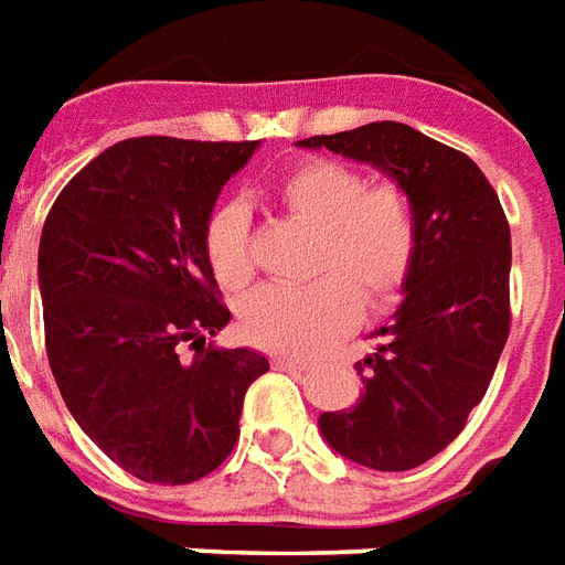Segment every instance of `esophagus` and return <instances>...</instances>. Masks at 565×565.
<instances>
[{
	"label": "esophagus",
	"instance_id": "esophagus-1",
	"mask_svg": "<svg viewBox=\"0 0 565 565\" xmlns=\"http://www.w3.org/2000/svg\"><path fill=\"white\" fill-rule=\"evenodd\" d=\"M275 367H281V371H308V362L302 359H294V356H275Z\"/></svg>",
	"mask_w": 565,
	"mask_h": 565
}]
</instances>
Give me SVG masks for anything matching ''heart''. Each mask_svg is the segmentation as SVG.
Segmentation results:
<instances>
[{"mask_svg": "<svg viewBox=\"0 0 565 565\" xmlns=\"http://www.w3.org/2000/svg\"><path fill=\"white\" fill-rule=\"evenodd\" d=\"M278 200L315 230L305 287H260L239 308L245 335L278 353H320L359 320V302L380 311L401 299L419 250L416 206L398 182L367 185L341 161H308L278 185ZM206 260L218 284L242 290L257 275L250 215L218 209L206 227Z\"/></svg>", "mask_w": 565, "mask_h": 565, "instance_id": "1", "label": "heart"}]
</instances>
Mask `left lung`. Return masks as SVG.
Segmentation results:
<instances>
[{"instance_id":"left-lung-1","label":"left lung","mask_w":565,"mask_h":565,"mask_svg":"<svg viewBox=\"0 0 565 565\" xmlns=\"http://www.w3.org/2000/svg\"><path fill=\"white\" fill-rule=\"evenodd\" d=\"M299 146L380 167L407 188L419 250L377 353L356 362L365 392L323 413L320 431L350 461L398 473L431 461L463 431L503 353L512 308V236L500 198L473 158L404 122L317 134Z\"/></svg>"}]
</instances>
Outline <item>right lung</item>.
Wrapping results in <instances>:
<instances>
[{
    "label": "right lung",
    "mask_w": 565,
    "mask_h": 565,
    "mask_svg": "<svg viewBox=\"0 0 565 565\" xmlns=\"http://www.w3.org/2000/svg\"><path fill=\"white\" fill-rule=\"evenodd\" d=\"M257 140L131 137L62 188L41 233L44 344L65 407L125 473L188 484L227 461L245 392L269 371L206 344L230 320L209 215Z\"/></svg>",
    "instance_id": "1"
}]
</instances>
